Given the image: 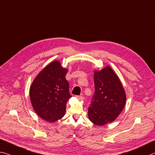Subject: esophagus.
Here are the masks:
<instances>
[{
  "label": "esophagus",
  "instance_id": "34e87169",
  "mask_svg": "<svg viewBox=\"0 0 155 155\" xmlns=\"http://www.w3.org/2000/svg\"><path fill=\"white\" fill-rule=\"evenodd\" d=\"M76 97H77V98L79 99V100H80V101H82V100L84 99V97L83 96H77Z\"/></svg>",
  "mask_w": 155,
  "mask_h": 155
}]
</instances>
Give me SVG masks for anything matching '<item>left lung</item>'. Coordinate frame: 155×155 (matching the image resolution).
Returning a JSON list of instances; mask_svg holds the SVG:
<instances>
[{"label":"left lung","instance_id":"1","mask_svg":"<svg viewBox=\"0 0 155 155\" xmlns=\"http://www.w3.org/2000/svg\"><path fill=\"white\" fill-rule=\"evenodd\" d=\"M94 94L88 109V118L97 126L110 123L117 118L126 104V93L120 79L107 65L94 71Z\"/></svg>","mask_w":155,"mask_h":155}]
</instances>
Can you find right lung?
Listing matches in <instances>:
<instances>
[{
    "mask_svg": "<svg viewBox=\"0 0 155 155\" xmlns=\"http://www.w3.org/2000/svg\"><path fill=\"white\" fill-rule=\"evenodd\" d=\"M68 70L58 61L48 64L41 71L30 87V99L37 114L50 123L61 119L67 102L71 96L65 79Z\"/></svg>",
    "mask_w": 155,
    "mask_h": 155,
    "instance_id": "1",
    "label": "right lung"
}]
</instances>
